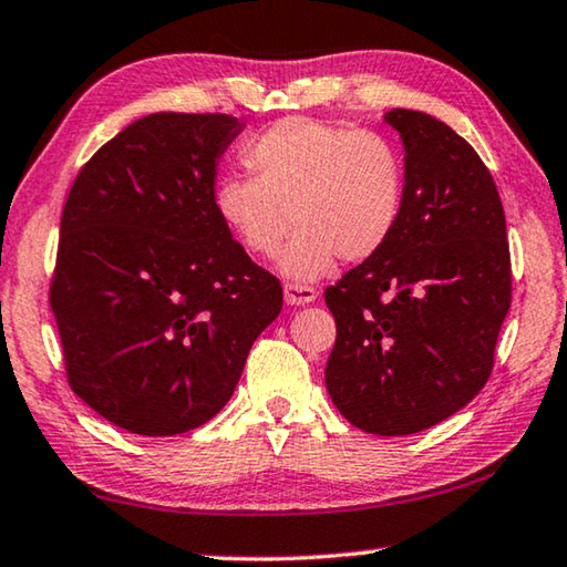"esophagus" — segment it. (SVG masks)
I'll return each instance as SVG.
<instances>
[{
    "label": "esophagus",
    "mask_w": 567,
    "mask_h": 567,
    "mask_svg": "<svg viewBox=\"0 0 567 567\" xmlns=\"http://www.w3.org/2000/svg\"><path fill=\"white\" fill-rule=\"evenodd\" d=\"M318 300V290L315 287H307V285H295V282H287L285 285V302L287 305H310Z\"/></svg>",
    "instance_id": "1"
}]
</instances>
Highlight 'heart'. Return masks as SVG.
I'll use <instances>...</instances> for the list:
<instances>
[{
	"instance_id": "heart-1",
	"label": "heart",
	"mask_w": 567,
	"mask_h": 567,
	"mask_svg": "<svg viewBox=\"0 0 567 567\" xmlns=\"http://www.w3.org/2000/svg\"><path fill=\"white\" fill-rule=\"evenodd\" d=\"M257 177L229 175L215 205L249 255L272 257L292 223L280 270L310 282L344 262H368L395 235L405 203V172L395 147L375 132L285 117L249 142Z\"/></svg>"
}]
</instances>
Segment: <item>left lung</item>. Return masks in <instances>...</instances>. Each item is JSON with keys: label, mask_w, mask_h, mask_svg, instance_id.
Instances as JSON below:
<instances>
[{"label": "left lung", "mask_w": 567, "mask_h": 567, "mask_svg": "<svg viewBox=\"0 0 567 567\" xmlns=\"http://www.w3.org/2000/svg\"><path fill=\"white\" fill-rule=\"evenodd\" d=\"M405 203L380 255L324 290L338 340L330 398L354 427L412 435L455 415L491 378L511 310V249L493 175L445 122L392 110Z\"/></svg>", "instance_id": "obj_1"}]
</instances>
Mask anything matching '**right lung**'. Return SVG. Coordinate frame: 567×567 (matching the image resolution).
I'll return each instance as SVG.
<instances>
[{
	"label": "right lung",
	"instance_id": "add662e5",
	"mask_svg": "<svg viewBox=\"0 0 567 567\" xmlns=\"http://www.w3.org/2000/svg\"><path fill=\"white\" fill-rule=\"evenodd\" d=\"M245 124L157 112L97 150L66 197L50 305L72 390L130 433L195 430L227 405L282 287L215 205Z\"/></svg>",
	"mask_w": 567,
	"mask_h": 567
}]
</instances>
